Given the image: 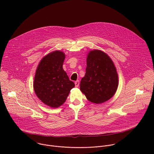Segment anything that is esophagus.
I'll return each mask as SVG.
<instances>
[{"label": "esophagus", "mask_w": 154, "mask_h": 154, "mask_svg": "<svg viewBox=\"0 0 154 154\" xmlns=\"http://www.w3.org/2000/svg\"><path fill=\"white\" fill-rule=\"evenodd\" d=\"M79 85H80V82L79 80L75 82V87H78L79 86Z\"/></svg>", "instance_id": "obj_1"}]
</instances>
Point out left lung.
Here are the masks:
<instances>
[{
  "mask_svg": "<svg viewBox=\"0 0 154 154\" xmlns=\"http://www.w3.org/2000/svg\"><path fill=\"white\" fill-rule=\"evenodd\" d=\"M118 86V75L112 59L103 51H91L80 84L81 91L89 101L99 104L111 99Z\"/></svg>",
  "mask_w": 154,
  "mask_h": 154,
  "instance_id": "8db88e82",
  "label": "left lung"
}]
</instances>
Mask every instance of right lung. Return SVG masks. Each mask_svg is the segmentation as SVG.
<instances>
[{"label":"right lung","mask_w":154,"mask_h":154,"mask_svg":"<svg viewBox=\"0 0 154 154\" xmlns=\"http://www.w3.org/2000/svg\"><path fill=\"white\" fill-rule=\"evenodd\" d=\"M64 59L63 52H52L42 58L35 72V93L39 100L52 108L63 104L75 86L63 68Z\"/></svg>","instance_id":"1"}]
</instances>
